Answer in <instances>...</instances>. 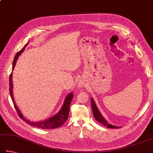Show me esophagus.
I'll list each match as a JSON object with an SVG mask.
<instances>
[{
	"instance_id": "34e87169",
	"label": "esophagus",
	"mask_w": 153,
	"mask_h": 153,
	"mask_svg": "<svg viewBox=\"0 0 153 153\" xmlns=\"http://www.w3.org/2000/svg\"><path fill=\"white\" fill-rule=\"evenodd\" d=\"M80 85H82V83H81V84H80Z\"/></svg>"
}]
</instances>
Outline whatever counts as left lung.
I'll use <instances>...</instances> for the list:
<instances>
[{"label":"left lung","mask_w":153,"mask_h":153,"mask_svg":"<svg viewBox=\"0 0 153 153\" xmlns=\"http://www.w3.org/2000/svg\"><path fill=\"white\" fill-rule=\"evenodd\" d=\"M91 109H92L93 114L94 118L96 120H98L99 123H100L102 124H103L104 126H107V128H118V126H115L114 125L110 124L108 123V122L105 120V118L102 116L101 113L100 112L98 108H97L96 105L95 104V102L94 101L92 98H91Z\"/></svg>","instance_id":"obj_1"}]
</instances>
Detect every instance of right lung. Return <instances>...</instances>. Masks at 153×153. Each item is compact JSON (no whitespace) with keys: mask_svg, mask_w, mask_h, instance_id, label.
<instances>
[{"mask_svg":"<svg viewBox=\"0 0 153 153\" xmlns=\"http://www.w3.org/2000/svg\"><path fill=\"white\" fill-rule=\"evenodd\" d=\"M28 43H27L26 45L24 46V48L16 54L15 59H14L13 63V69H12L13 70L14 69V68H15L16 60L18 59V57L20 56V55L22 53V52H23L25 49L26 48V46L28 45ZM9 91H10V95L11 97V99H12L13 100L14 106H15L16 112H17L18 115L19 116V117L23 119V121L25 122L26 123L29 124V125H30V126L39 128H41V129H53V128H59L61 126H62V125L65 123V121L67 120V119L68 118L69 112V107H70L71 102L74 98L73 93H69L68 94V96L66 97L65 99L64 103H63L62 108H61V110L59 111V112L56 114L54 115L53 116H52V117H51L49 119H47L46 120L41 121V122H32L24 117L23 114H22V113L21 112V111L19 110V109L18 108L17 105H16V104H15V100H14V98L13 95L12 73L10 74V77H9Z\"/></svg>","mask_w":153,"mask_h":153,"instance_id":"add662e5","label":"right lung"}]
</instances>
